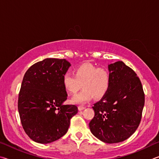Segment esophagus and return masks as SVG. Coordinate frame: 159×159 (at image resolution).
I'll return each mask as SVG.
<instances>
[{
	"mask_svg": "<svg viewBox=\"0 0 159 159\" xmlns=\"http://www.w3.org/2000/svg\"><path fill=\"white\" fill-rule=\"evenodd\" d=\"M84 109H85V107H84V106H81V105H80V106L78 107V110H79L80 111H82Z\"/></svg>",
	"mask_w": 159,
	"mask_h": 159,
	"instance_id": "esophagus-1",
	"label": "esophagus"
}]
</instances>
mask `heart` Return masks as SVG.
Here are the masks:
<instances>
[{"label":"heart","instance_id":"1","mask_svg":"<svg viewBox=\"0 0 159 159\" xmlns=\"http://www.w3.org/2000/svg\"><path fill=\"white\" fill-rule=\"evenodd\" d=\"M62 82L64 89L70 94L76 93L82 84L84 89L72 97L71 102L83 104L93 97L99 99L106 95L110 87L111 77L106 68L91 63H83L75 69L74 75H64Z\"/></svg>","mask_w":159,"mask_h":159}]
</instances>
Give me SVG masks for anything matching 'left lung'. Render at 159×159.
<instances>
[{"instance_id":"8db88e82","label":"left lung","mask_w":159,"mask_h":159,"mask_svg":"<svg viewBox=\"0 0 159 159\" xmlns=\"http://www.w3.org/2000/svg\"><path fill=\"white\" fill-rule=\"evenodd\" d=\"M111 83L106 95L93 105L89 123L92 134L105 143H118L130 137L142 118L144 93L139 77L123 61L108 65Z\"/></svg>"}]
</instances>
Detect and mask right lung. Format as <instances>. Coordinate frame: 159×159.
Masks as SVG:
<instances>
[{"instance_id": "obj_1", "label": "right lung", "mask_w": 159, "mask_h": 159, "mask_svg": "<svg viewBox=\"0 0 159 159\" xmlns=\"http://www.w3.org/2000/svg\"><path fill=\"white\" fill-rule=\"evenodd\" d=\"M70 66L66 59L45 58L33 64L24 75L18 110L25 133L36 143L58 140L77 113L76 105L63 104L68 96L63 77Z\"/></svg>"}]
</instances>
